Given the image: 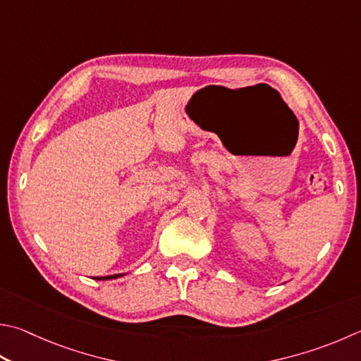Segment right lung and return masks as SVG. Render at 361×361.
<instances>
[{"instance_id": "right-lung-1", "label": "right lung", "mask_w": 361, "mask_h": 361, "mask_svg": "<svg viewBox=\"0 0 361 361\" xmlns=\"http://www.w3.org/2000/svg\"><path fill=\"white\" fill-rule=\"evenodd\" d=\"M124 276V273H120V274H109V276H97L96 279L97 281H109V279H116V278H121Z\"/></svg>"}]
</instances>
